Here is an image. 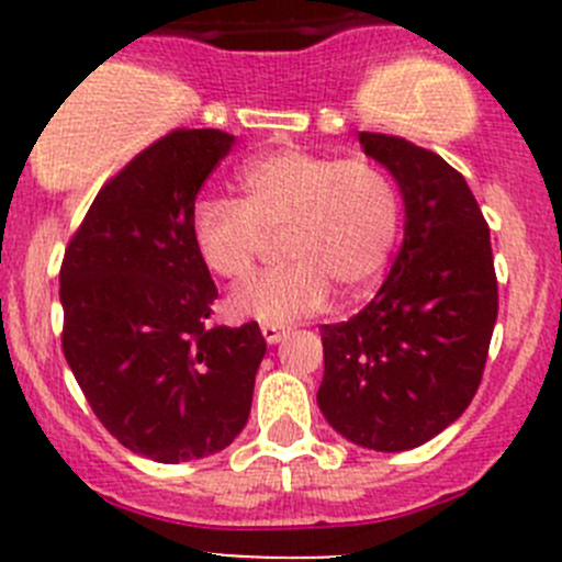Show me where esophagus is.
<instances>
[{"mask_svg": "<svg viewBox=\"0 0 562 562\" xmlns=\"http://www.w3.org/2000/svg\"><path fill=\"white\" fill-rule=\"evenodd\" d=\"M260 331H263L266 342H269V345H277V342H280L282 337H285L288 328H285V326H280V323H263V326H260Z\"/></svg>", "mask_w": 562, "mask_h": 562, "instance_id": "1", "label": "esophagus"}]
</instances>
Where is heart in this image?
I'll list each match as a JSON object with an SVG mask.
<instances>
[{
  "label": "heart",
  "mask_w": 562,
  "mask_h": 562,
  "mask_svg": "<svg viewBox=\"0 0 562 562\" xmlns=\"http://www.w3.org/2000/svg\"><path fill=\"white\" fill-rule=\"evenodd\" d=\"M241 201L206 195L192 206L198 258L223 280H245L269 236L285 231L282 269L231 293V313L288 323L326 307L331 288L356 299L386 269L400 231V192L370 157L274 149L239 173Z\"/></svg>",
  "instance_id": "b5f03b06"
}]
</instances>
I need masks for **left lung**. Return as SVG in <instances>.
<instances>
[{"label":"left lung","instance_id":"1","mask_svg":"<svg viewBox=\"0 0 562 562\" xmlns=\"http://www.w3.org/2000/svg\"><path fill=\"white\" fill-rule=\"evenodd\" d=\"M405 201V239L378 296L321 326L317 407L350 443L405 451L454 424L479 391L497 321L490 225L464 176L400 135L361 133Z\"/></svg>","mask_w":562,"mask_h":562}]
</instances>
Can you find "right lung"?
I'll use <instances>...</instances> for the list:
<instances>
[{"mask_svg":"<svg viewBox=\"0 0 562 562\" xmlns=\"http://www.w3.org/2000/svg\"><path fill=\"white\" fill-rule=\"evenodd\" d=\"M234 146L223 130H171L89 206L59 271L61 350L100 424L155 462L223 451L245 429L266 353L258 323L209 326L217 285L190 217Z\"/></svg>","mask_w":562,"mask_h":562,"instance_id":"add662e5","label":"right lung"}]
</instances>
